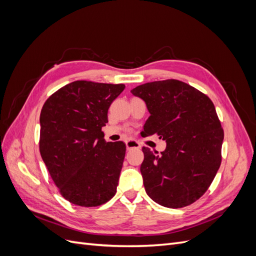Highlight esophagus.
Segmentation results:
<instances>
[{
  "label": "esophagus",
  "mask_w": 256,
  "mask_h": 256,
  "mask_svg": "<svg viewBox=\"0 0 256 256\" xmlns=\"http://www.w3.org/2000/svg\"><path fill=\"white\" fill-rule=\"evenodd\" d=\"M126 147H127L128 150H138V148H141V144L136 142V140H128V141H126Z\"/></svg>",
  "instance_id": "34e87169"
}]
</instances>
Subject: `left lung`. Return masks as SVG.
<instances>
[{
    "label": "left lung",
    "instance_id": "8db88e82",
    "mask_svg": "<svg viewBox=\"0 0 256 256\" xmlns=\"http://www.w3.org/2000/svg\"><path fill=\"white\" fill-rule=\"evenodd\" d=\"M131 92L150 113L141 134L166 142L160 154L142 148L147 196L168 208L194 203L212 184L222 159L224 132L210 98L174 79L138 85Z\"/></svg>",
    "mask_w": 256,
    "mask_h": 256
}]
</instances>
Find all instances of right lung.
<instances>
[{
	"mask_svg": "<svg viewBox=\"0 0 256 256\" xmlns=\"http://www.w3.org/2000/svg\"><path fill=\"white\" fill-rule=\"evenodd\" d=\"M124 90V84L74 81L42 106L40 152L62 196L72 204L95 207L115 196L126 145L106 142L102 128Z\"/></svg>",
	"mask_w": 256,
	"mask_h": 256,
	"instance_id": "1",
	"label": "right lung"
}]
</instances>
